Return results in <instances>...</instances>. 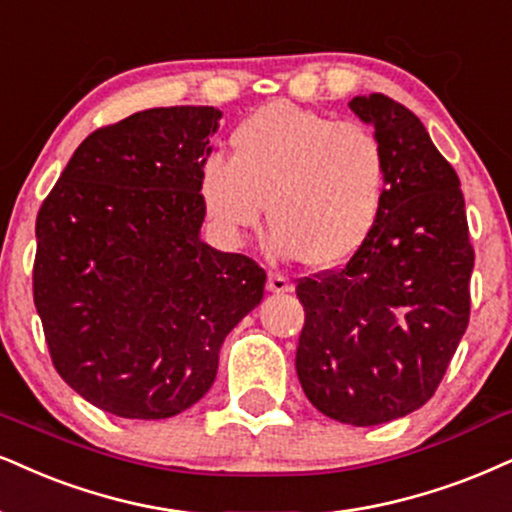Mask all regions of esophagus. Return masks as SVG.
<instances>
[{
    "instance_id": "esophagus-1",
    "label": "esophagus",
    "mask_w": 512,
    "mask_h": 512,
    "mask_svg": "<svg viewBox=\"0 0 512 512\" xmlns=\"http://www.w3.org/2000/svg\"><path fill=\"white\" fill-rule=\"evenodd\" d=\"M268 292H273V294L292 292V280H289L287 275L270 273V275H268Z\"/></svg>"
}]
</instances>
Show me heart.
<instances>
[{"instance_id":"obj_1","label":"heart","mask_w":512,"mask_h":512,"mask_svg":"<svg viewBox=\"0 0 512 512\" xmlns=\"http://www.w3.org/2000/svg\"><path fill=\"white\" fill-rule=\"evenodd\" d=\"M230 147L199 163L201 204L225 235L254 230L268 206L277 254L337 268L380 223L391 161L365 123L275 102L237 123Z\"/></svg>"}]
</instances>
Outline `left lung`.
Returning a JSON list of instances; mask_svg holds the SVG:
<instances>
[{"instance_id": "1", "label": "left lung", "mask_w": 512, "mask_h": 512, "mask_svg": "<svg viewBox=\"0 0 512 512\" xmlns=\"http://www.w3.org/2000/svg\"><path fill=\"white\" fill-rule=\"evenodd\" d=\"M389 151L387 204L342 268L304 277L296 375L327 418L370 427L425 406L468 330L470 244L456 170L406 106L353 97Z\"/></svg>"}]
</instances>
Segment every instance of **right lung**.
Here are the masks:
<instances>
[{"instance_id":"obj_1","label":"right lung","mask_w":512,"mask_h":512,"mask_svg":"<svg viewBox=\"0 0 512 512\" xmlns=\"http://www.w3.org/2000/svg\"><path fill=\"white\" fill-rule=\"evenodd\" d=\"M220 116L168 106L94 130L37 213L33 299L49 356L118 418L194 406L225 337L263 299L266 270L199 237V163Z\"/></svg>"}]
</instances>
